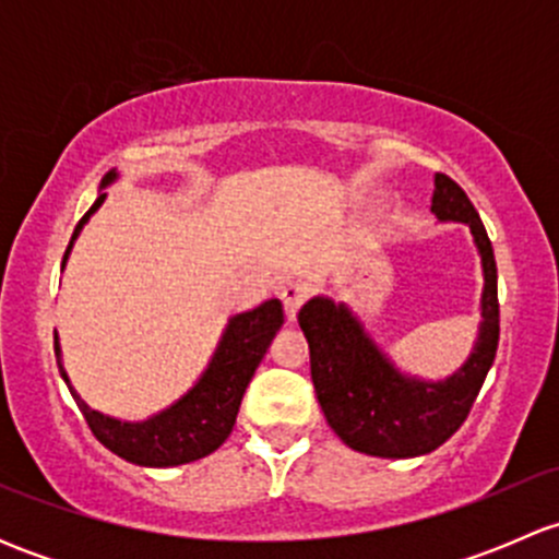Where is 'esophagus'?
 Instances as JSON below:
<instances>
[{
    "mask_svg": "<svg viewBox=\"0 0 559 559\" xmlns=\"http://www.w3.org/2000/svg\"><path fill=\"white\" fill-rule=\"evenodd\" d=\"M308 295H311V289H308V284H300V281L281 286V300H284V311L289 319H295L302 302L308 300Z\"/></svg>",
    "mask_w": 559,
    "mask_h": 559,
    "instance_id": "1",
    "label": "esophagus"
}]
</instances>
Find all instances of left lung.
I'll list each match as a JSON object with an SVG mask.
<instances>
[{"label":"left lung","instance_id":"left-lung-1","mask_svg":"<svg viewBox=\"0 0 559 559\" xmlns=\"http://www.w3.org/2000/svg\"><path fill=\"white\" fill-rule=\"evenodd\" d=\"M432 213L441 222H465L484 264L481 330L471 359L443 384L400 376L343 306L316 297L302 306L300 330L311 348L316 397L335 436L348 449L373 456H419L441 447L471 414L500 341L498 267L489 235L462 186L436 175Z\"/></svg>","mask_w":559,"mask_h":559}]
</instances>
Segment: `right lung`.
Returning a JSON list of instances; mask_svg holds the SVG:
<instances>
[{"label":"right lung","instance_id":"add662e5","mask_svg":"<svg viewBox=\"0 0 559 559\" xmlns=\"http://www.w3.org/2000/svg\"><path fill=\"white\" fill-rule=\"evenodd\" d=\"M112 178H116V173H107L103 186L110 183ZM103 200L105 194H99L92 211L78 222L72 240L78 238L86 218L103 205ZM72 240L67 246L64 259L70 253ZM281 324H284V308H281L278 300H267L253 308V311L233 316L211 365H207V370L197 381L194 389L148 421H134L132 425V421L110 419V416L88 408L72 386L70 392L86 425L92 427L94 438L105 449H110L112 454L145 467L183 465V462L200 460V456L216 452L227 441L235 419H238L240 400H243L248 381H251L253 370L262 362L264 352H267L270 341H273ZM53 352L56 362H59V341H53ZM59 373L70 384L61 362Z\"/></svg>","mask_w":559,"mask_h":559}]
</instances>
